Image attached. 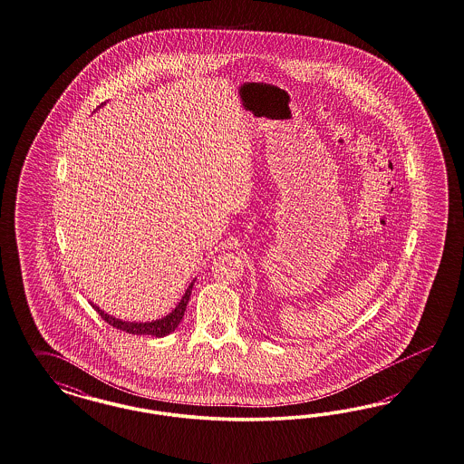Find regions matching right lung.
I'll list each match as a JSON object with an SVG mask.
<instances>
[{
	"mask_svg": "<svg viewBox=\"0 0 464 464\" xmlns=\"http://www.w3.org/2000/svg\"><path fill=\"white\" fill-rule=\"evenodd\" d=\"M193 283H195V281H192V285L187 288L183 298H181V302L176 304L175 310H173L169 315H166V317H162V319L160 320H152V322H123V320L114 319L111 315L104 314L96 304H92V308L96 310L97 314L101 315V319L104 320V322H108L112 327L120 329V331H125L128 334H137V336L145 334V336L156 337L168 336L169 333L175 331L176 327H178V324L181 322L183 315H185L187 304H188L190 295H192Z\"/></svg>",
	"mask_w": 464,
	"mask_h": 464,
	"instance_id": "1",
	"label": "right lung"
}]
</instances>
